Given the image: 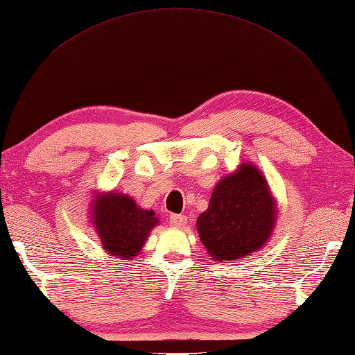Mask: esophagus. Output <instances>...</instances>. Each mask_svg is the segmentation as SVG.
<instances>
[{
	"label": "esophagus",
	"mask_w": 355,
	"mask_h": 355,
	"mask_svg": "<svg viewBox=\"0 0 355 355\" xmlns=\"http://www.w3.org/2000/svg\"><path fill=\"white\" fill-rule=\"evenodd\" d=\"M187 223V217L182 214H171L170 216V225L175 227H182Z\"/></svg>",
	"instance_id": "obj_1"
}]
</instances>
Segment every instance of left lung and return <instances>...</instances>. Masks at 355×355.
<instances>
[{"label":"left lung","instance_id":"left-lung-1","mask_svg":"<svg viewBox=\"0 0 355 355\" xmlns=\"http://www.w3.org/2000/svg\"><path fill=\"white\" fill-rule=\"evenodd\" d=\"M277 223V202L254 164L220 179L208 209L198 218L200 241L217 261H234L254 254L269 241Z\"/></svg>","mask_w":355,"mask_h":355}]
</instances>
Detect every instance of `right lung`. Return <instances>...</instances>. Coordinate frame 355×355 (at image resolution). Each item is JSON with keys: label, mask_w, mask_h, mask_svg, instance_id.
I'll return each mask as SVG.
<instances>
[{"label": "right lung", "mask_w": 355, "mask_h": 355, "mask_svg": "<svg viewBox=\"0 0 355 355\" xmlns=\"http://www.w3.org/2000/svg\"><path fill=\"white\" fill-rule=\"evenodd\" d=\"M91 220L105 252L123 263H130L148 234L159 223L155 211L139 208L129 196L120 193L97 194L91 205Z\"/></svg>", "instance_id": "right-lung-1"}]
</instances>
